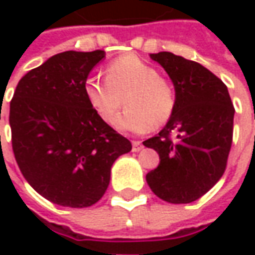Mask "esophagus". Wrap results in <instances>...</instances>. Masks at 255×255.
<instances>
[{"mask_svg": "<svg viewBox=\"0 0 255 255\" xmlns=\"http://www.w3.org/2000/svg\"><path fill=\"white\" fill-rule=\"evenodd\" d=\"M142 149H143L142 142H139V140H133V142H132V150H133V152H139V150H142Z\"/></svg>", "mask_w": 255, "mask_h": 255, "instance_id": "34e87169", "label": "esophagus"}]
</instances>
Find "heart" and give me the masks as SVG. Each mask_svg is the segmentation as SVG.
<instances>
[{"mask_svg": "<svg viewBox=\"0 0 255 255\" xmlns=\"http://www.w3.org/2000/svg\"><path fill=\"white\" fill-rule=\"evenodd\" d=\"M84 93L98 118L112 125L122 105L128 108L118 119L122 132L143 133L162 126L176 109L173 85L157 69L136 55H123L106 66V79L89 76Z\"/></svg>", "mask_w": 255, "mask_h": 255, "instance_id": "heart-1", "label": "heart"}]
</instances>
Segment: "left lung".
Segmentation results:
<instances>
[{
    "instance_id": "8db88e82",
    "label": "left lung",
    "mask_w": 255,
    "mask_h": 255,
    "mask_svg": "<svg viewBox=\"0 0 255 255\" xmlns=\"http://www.w3.org/2000/svg\"><path fill=\"white\" fill-rule=\"evenodd\" d=\"M150 58L170 76L176 109L162 130L143 142L160 159L146 181L159 199L186 204L206 194L226 170L234 106L227 86L203 65L171 52Z\"/></svg>"
}]
</instances>
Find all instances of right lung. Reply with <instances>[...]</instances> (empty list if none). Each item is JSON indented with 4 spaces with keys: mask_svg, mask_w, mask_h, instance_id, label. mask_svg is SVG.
Segmentation results:
<instances>
[{
    "mask_svg": "<svg viewBox=\"0 0 255 255\" xmlns=\"http://www.w3.org/2000/svg\"><path fill=\"white\" fill-rule=\"evenodd\" d=\"M105 51H66L21 78L9 103L12 150L35 191L82 209L102 199L113 162L132 143L101 121L84 93Z\"/></svg>",
    "mask_w": 255,
    "mask_h": 255,
    "instance_id": "right-lung-1",
    "label": "right lung"
}]
</instances>
